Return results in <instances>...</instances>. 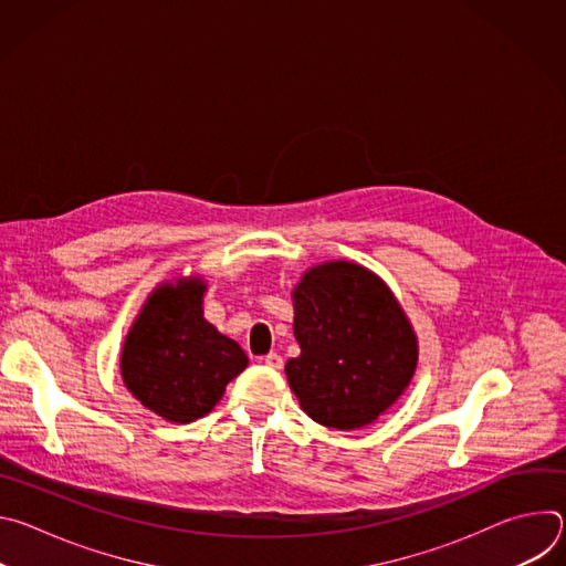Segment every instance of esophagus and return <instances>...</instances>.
I'll list each match as a JSON object with an SVG mask.
<instances>
[{
    "label": "esophagus",
    "mask_w": 566,
    "mask_h": 566,
    "mask_svg": "<svg viewBox=\"0 0 566 566\" xmlns=\"http://www.w3.org/2000/svg\"><path fill=\"white\" fill-rule=\"evenodd\" d=\"M262 363H264V365H269L271 369H282V367H284V360H282V356H280V354H269V356H264V358H262Z\"/></svg>",
    "instance_id": "1"
}]
</instances>
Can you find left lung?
I'll return each instance as SVG.
<instances>
[{"mask_svg": "<svg viewBox=\"0 0 566 566\" xmlns=\"http://www.w3.org/2000/svg\"><path fill=\"white\" fill-rule=\"evenodd\" d=\"M300 356L286 378L319 426L374 423L406 391L417 369V338L391 291L367 269L329 262L293 291Z\"/></svg>", "mask_w": 566, "mask_h": 566, "instance_id": "1", "label": "left lung"}]
</instances>
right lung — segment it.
<instances>
[{"label":"right lung","instance_id":"right-lung-1","mask_svg":"<svg viewBox=\"0 0 566 566\" xmlns=\"http://www.w3.org/2000/svg\"><path fill=\"white\" fill-rule=\"evenodd\" d=\"M201 280L158 286L120 354L127 389L147 410L172 423L206 417L226 385L244 371L249 356L232 338L221 336L203 317Z\"/></svg>","mask_w":566,"mask_h":566}]
</instances>
